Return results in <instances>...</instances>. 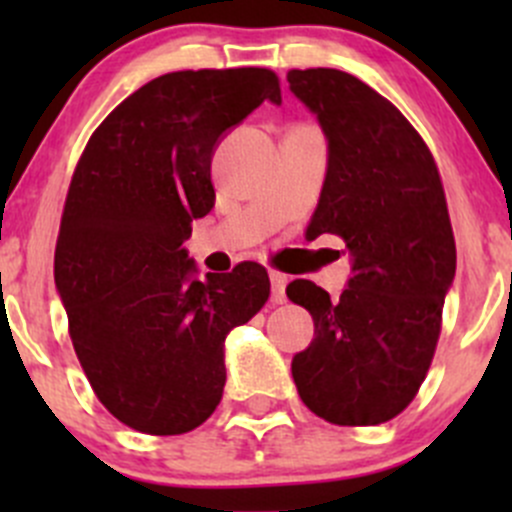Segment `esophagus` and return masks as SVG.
I'll use <instances>...</instances> for the list:
<instances>
[{"label":"esophagus","mask_w":512,"mask_h":512,"mask_svg":"<svg viewBox=\"0 0 512 512\" xmlns=\"http://www.w3.org/2000/svg\"><path fill=\"white\" fill-rule=\"evenodd\" d=\"M270 282H272V302L275 304H282L287 299L285 294V287H287V275H282V272H270Z\"/></svg>","instance_id":"obj_1"}]
</instances>
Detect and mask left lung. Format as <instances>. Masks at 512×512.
<instances>
[{
  "mask_svg": "<svg viewBox=\"0 0 512 512\" xmlns=\"http://www.w3.org/2000/svg\"><path fill=\"white\" fill-rule=\"evenodd\" d=\"M317 113L327 178L307 235L342 237L352 277L339 299L309 280L287 297L309 309L314 342L292 359L299 399L337 426H376L414 401L436 352L456 240L436 160L404 113L347 71L292 69Z\"/></svg>",
  "mask_w": 512,
  "mask_h": 512,
  "instance_id": "1",
  "label": "left lung"
}]
</instances>
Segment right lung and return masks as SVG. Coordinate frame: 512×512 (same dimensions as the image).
I'll use <instances>...</instances> for the list:
<instances>
[{
  "label": "right lung",
  "mask_w": 512,
  "mask_h": 512,
  "mask_svg": "<svg viewBox=\"0 0 512 512\" xmlns=\"http://www.w3.org/2000/svg\"><path fill=\"white\" fill-rule=\"evenodd\" d=\"M280 103L275 71H173L91 133L61 215L54 280L81 369L128 428L178 436L223 399L225 337L265 307L257 262L195 280L183 242L215 205L210 160L227 128Z\"/></svg>",
  "instance_id": "add662e5"
}]
</instances>
